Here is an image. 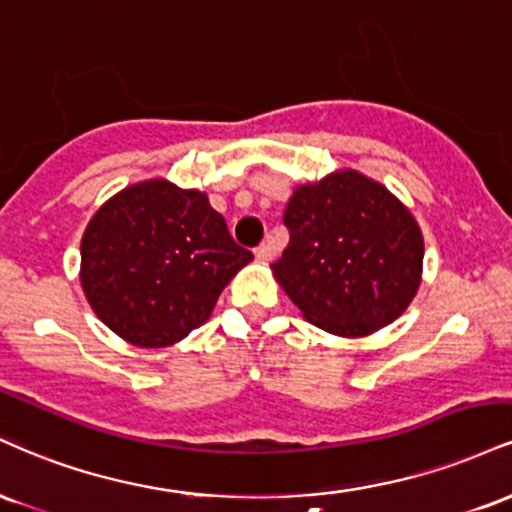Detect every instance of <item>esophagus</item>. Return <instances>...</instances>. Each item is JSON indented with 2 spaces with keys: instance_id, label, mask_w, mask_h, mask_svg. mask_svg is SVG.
<instances>
[{
  "instance_id": "34e87169",
  "label": "esophagus",
  "mask_w": 512,
  "mask_h": 512,
  "mask_svg": "<svg viewBox=\"0 0 512 512\" xmlns=\"http://www.w3.org/2000/svg\"><path fill=\"white\" fill-rule=\"evenodd\" d=\"M254 254H256V258H258V261L268 263V261H270V258H273V246H270V244H266V242H263V244H258V246H256V249H254Z\"/></svg>"
}]
</instances>
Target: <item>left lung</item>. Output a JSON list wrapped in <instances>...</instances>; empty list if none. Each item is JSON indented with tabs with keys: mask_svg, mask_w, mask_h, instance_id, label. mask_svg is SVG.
<instances>
[{
	"mask_svg": "<svg viewBox=\"0 0 512 512\" xmlns=\"http://www.w3.org/2000/svg\"><path fill=\"white\" fill-rule=\"evenodd\" d=\"M290 244L273 263L287 297L314 326L364 338L410 306L422 282L424 237L383 184L340 170L294 189Z\"/></svg>",
	"mask_w": 512,
	"mask_h": 512,
	"instance_id": "obj_1",
	"label": "left lung"
}]
</instances>
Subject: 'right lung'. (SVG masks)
<instances>
[{"label":"right lung","mask_w":512,"mask_h":512,"mask_svg":"<svg viewBox=\"0 0 512 512\" xmlns=\"http://www.w3.org/2000/svg\"><path fill=\"white\" fill-rule=\"evenodd\" d=\"M254 258L208 196L167 179L126 186L81 239V287L95 316L136 347H170L208 321Z\"/></svg>","instance_id":"1"}]
</instances>
